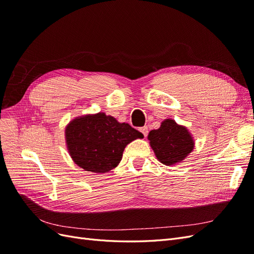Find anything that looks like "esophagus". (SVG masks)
Here are the masks:
<instances>
[{
	"instance_id": "esophagus-1",
	"label": "esophagus",
	"mask_w": 254,
	"mask_h": 254,
	"mask_svg": "<svg viewBox=\"0 0 254 254\" xmlns=\"http://www.w3.org/2000/svg\"><path fill=\"white\" fill-rule=\"evenodd\" d=\"M140 131L143 133V135H144V136L147 135V133H148V128H147V126L141 127V128H140Z\"/></svg>"
}]
</instances>
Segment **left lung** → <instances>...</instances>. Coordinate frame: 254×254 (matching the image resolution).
Instances as JSON below:
<instances>
[{"label":"left lung","mask_w":254,"mask_h":254,"mask_svg":"<svg viewBox=\"0 0 254 254\" xmlns=\"http://www.w3.org/2000/svg\"><path fill=\"white\" fill-rule=\"evenodd\" d=\"M148 140L157 159L165 165L181 162L194 149V140L187 127L166 119L158 129L151 130Z\"/></svg>","instance_id":"obj_1"}]
</instances>
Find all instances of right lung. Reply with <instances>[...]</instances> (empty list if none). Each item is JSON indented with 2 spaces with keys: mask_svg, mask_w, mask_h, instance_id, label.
Here are the masks:
<instances>
[{
  "mask_svg": "<svg viewBox=\"0 0 254 254\" xmlns=\"http://www.w3.org/2000/svg\"><path fill=\"white\" fill-rule=\"evenodd\" d=\"M143 134L104 112L76 118L65 128L68 153L84 171L107 173L121 162L126 146Z\"/></svg>",
  "mask_w": 254,
  "mask_h": 254,
  "instance_id": "1",
  "label": "right lung"
}]
</instances>
